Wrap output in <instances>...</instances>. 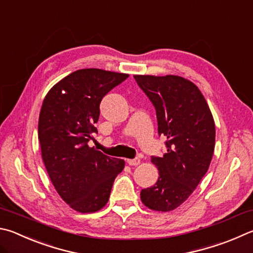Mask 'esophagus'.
Instances as JSON below:
<instances>
[{
  "mask_svg": "<svg viewBox=\"0 0 253 253\" xmlns=\"http://www.w3.org/2000/svg\"><path fill=\"white\" fill-rule=\"evenodd\" d=\"M127 164L129 166H138L140 164V159L139 158H134V159H127Z\"/></svg>",
  "mask_w": 253,
  "mask_h": 253,
  "instance_id": "34e87169",
  "label": "esophagus"
}]
</instances>
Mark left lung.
<instances>
[{
	"label": "left lung",
	"instance_id": "1",
	"mask_svg": "<svg viewBox=\"0 0 253 253\" xmlns=\"http://www.w3.org/2000/svg\"><path fill=\"white\" fill-rule=\"evenodd\" d=\"M156 109L158 135L166 136L163 157L151 156L159 170L157 182L142 189L149 209L170 211L189 198L208 170L214 150L215 128L204 95L180 76L135 75Z\"/></svg>",
	"mask_w": 253,
	"mask_h": 253
}]
</instances>
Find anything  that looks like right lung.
<instances>
[{
    "label": "right lung",
    "instance_id": "1",
    "mask_svg": "<svg viewBox=\"0 0 253 253\" xmlns=\"http://www.w3.org/2000/svg\"><path fill=\"white\" fill-rule=\"evenodd\" d=\"M127 74L86 68L72 73L45 96L39 119L42 158L55 189L71 208L95 212L107 204L115 178L125 167L88 146L97 134L99 104Z\"/></svg>",
    "mask_w": 253,
    "mask_h": 253
}]
</instances>
